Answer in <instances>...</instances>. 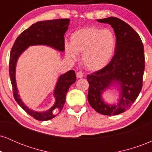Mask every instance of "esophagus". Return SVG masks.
I'll return each instance as SVG.
<instances>
[{
	"label": "esophagus",
	"mask_w": 152,
	"mask_h": 152,
	"mask_svg": "<svg viewBox=\"0 0 152 152\" xmlns=\"http://www.w3.org/2000/svg\"><path fill=\"white\" fill-rule=\"evenodd\" d=\"M76 77L78 78H81L83 77V74L81 72V71H78V72L76 73Z\"/></svg>",
	"instance_id": "1"
}]
</instances>
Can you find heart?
<instances>
[{"instance_id": "heart-1", "label": "heart", "mask_w": 152, "mask_h": 152, "mask_svg": "<svg viewBox=\"0 0 152 152\" xmlns=\"http://www.w3.org/2000/svg\"><path fill=\"white\" fill-rule=\"evenodd\" d=\"M114 34L109 29L88 27L75 31L71 36V44H66V56L75 61L81 54V61L87 69L99 71L110 62L116 49Z\"/></svg>"}]
</instances>
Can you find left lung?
Returning a JSON list of instances; mask_svg holds the SVG:
<instances>
[{
    "instance_id": "obj_1",
    "label": "left lung",
    "mask_w": 152,
    "mask_h": 152,
    "mask_svg": "<svg viewBox=\"0 0 152 152\" xmlns=\"http://www.w3.org/2000/svg\"><path fill=\"white\" fill-rule=\"evenodd\" d=\"M96 20L111 25L116 45L109 64L87 76L88 101L99 114L114 116L129 109L142 90L145 66L144 46L139 34L121 19L109 17ZM111 88H116L120 92L117 104H108L102 97L103 92Z\"/></svg>"
}]
</instances>
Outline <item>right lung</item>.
<instances>
[{"mask_svg": "<svg viewBox=\"0 0 152 152\" xmlns=\"http://www.w3.org/2000/svg\"><path fill=\"white\" fill-rule=\"evenodd\" d=\"M69 19H55L36 23L20 34L12 47L10 55L9 75L13 96L18 105L32 117L38 121H48L56 116V112H61L65 104L66 94L76 80L74 70H70L59 76L53 91L55 103L49 109L45 111H36L29 109L23 102L18 94L15 80L16 64L19 56L29 46L43 45L63 52L65 50L64 34L69 28Z\"/></svg>", "mask_w": 152, "mask_h": 152, "instance_id": "1", "label": "right lung"}]
</instances>
